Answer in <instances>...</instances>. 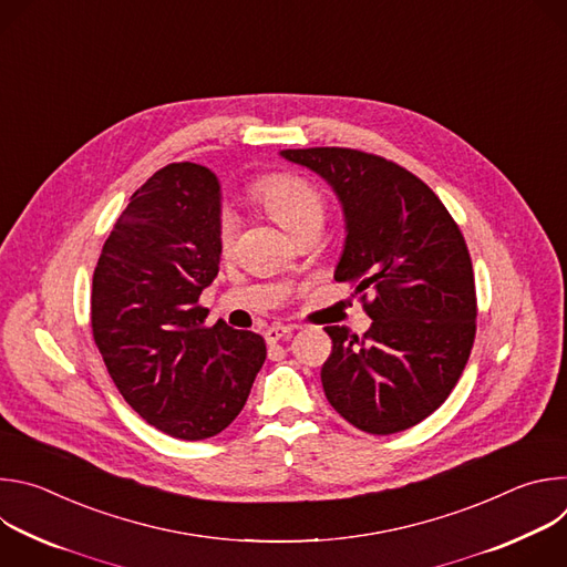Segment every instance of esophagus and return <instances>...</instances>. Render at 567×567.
<instances>
[{"label":"esophagus","mask_w":567,"mask_h":567,"mask_svg":"<svg viewBox=\"0 0 567 567\" xmlns=\"http://www.w3.org/2000/svg\"><path fill=\"white\" fill-rule=\"evenodd\" d=\"M293 330H296L293 326H271V328L265 332V339H267V343H278L280 339L289 337Z\"/></svg>","instance_id":"obj_1"}]
</instances>
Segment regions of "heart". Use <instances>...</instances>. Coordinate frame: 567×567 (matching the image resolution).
<instances>
[{
    "label": "heart",
    "instance_id": "obj_1",
    "mask_svg": "<svg viewBox=\"0 0 567 567\" xmlns=\"http://www.w3.org/2000/svg\"><path fill=\"white\" fill-rule=\"evenodd\" d=\"M258 199L267 206L274 219L289 233L307 219L322 217V199L313 186L300 177L274 175L265 177L256 186ZM235 235V219L230 213H224L219 219V247L226 251Z\"/></svg>",
    "mask_w": 567,
    "mask_h": 567
}]
</instances>
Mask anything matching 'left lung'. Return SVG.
I'll return each instance as SVG.
<instances>
[{
  "label": "left lung",
  "mask_w": 567,
  "mask_h": 567,
  "mask_svg": "<svg viewBox=\"0 0 567 567\" xmlns=\"http://www.w3.org/2000/svg\"><path fill=\"white\" fill-rule=\"evenodd\" d=\"M316 173L343 210L334 278L374 300L363 337L326 328L334 348L320 370L332 409L359 431L392 435L435 413L455 388L475 339V282L466 241L413 173L348 147L280 150Z\"/></svg>",
  "instance_id": "8db88e82"
}]
</instances>
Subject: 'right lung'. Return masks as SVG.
Segmentation results:
<instances>
[{
    "label": "right lung",
    "instance_id": "add662e5",
    "mask_svg": "<svg viewBox=\"0 0 567 567\" xmlns=\"http://www.w3.org/2000/svg\"><path fill=\"white\" fill-rule=\"evenodd\" d=\"M221 186L199 164H171L130 199L92 285V328L130 406L177 440L221 433L245 409L267 348L224 320L204 328L197 300L215 280Z\"/></svg>",
    "mask_w": 567,
    "mask_h": 567
}]
</instances>
